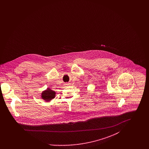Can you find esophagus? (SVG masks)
<instances>
[{
    "label": "esophagus",
    "mask_w": 149,
    "mask_h": 149,
    "mask_svg": "<svg viewBox=\"0 0 149 149\" xmlns=\"http://www.w3.org/2000/svg\"><path fill=\"white\" fill-rule=\"evenodd\" d=\"M66 85H68V84H66Z\"/></svg>",
    "instance_id": "34e87169"
}]
</instances>
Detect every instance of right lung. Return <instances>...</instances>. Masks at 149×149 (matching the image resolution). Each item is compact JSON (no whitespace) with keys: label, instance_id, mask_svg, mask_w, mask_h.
I'll use <instances>...</instances> for the list:
<instances>
[{"label":"right lung","instance_id":"1","mask_svg":"<svg viewBox=\"0 0 149 149\" xmlns=\"http://www.w3.org/2000/svg\"><path fill=\"white\" fill-rule=\"evenodd\" d=\"M56 95V92L52 91L49 88H47L45 91H43L41 93V98L43 99L45 102H50L52 99L55 98Z\"/></svg>","mask_w":149,"mask_h":149}]
</instances>
